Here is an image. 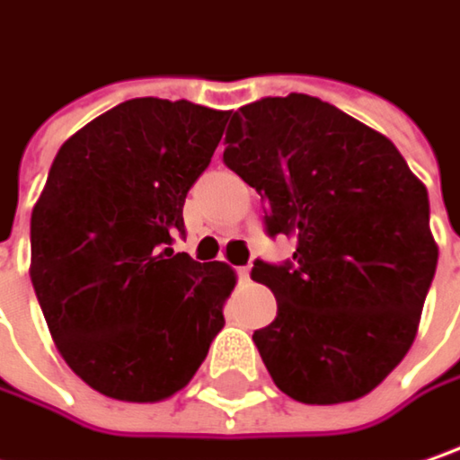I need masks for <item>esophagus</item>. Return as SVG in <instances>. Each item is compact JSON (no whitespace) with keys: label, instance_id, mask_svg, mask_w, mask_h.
I'll list each match as a JSON object with an SVG mask.
<instances>
[{"label":"esophagus","instance_id":"1","mask_svg":"<svg viewBox=\"0 0 460 460\" xmlns=\"http://www.w3.org/2000/svg\"><path fill=\"white\" fill-rule=\"evenodd\" d=\"M236 276H239V281H250V265L236 268Z\"/></svg>","mask_w":460,"mask_h":460}]
</instances>
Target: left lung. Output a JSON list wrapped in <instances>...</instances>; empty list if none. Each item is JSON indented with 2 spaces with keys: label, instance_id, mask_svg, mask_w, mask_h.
<instances>
[{
  "label": "left lung",
  "instance_id": "1",
  "mask_svg": "<svg viewBox=\"0 0 460 460\" xmlns=\"http://www.w3.org/2000/svg\"><path fill=\"white\" fill-rule=\"evenodd\" d=\"M224 164L262 198L268 234L296 239L284 265L252 268L279 302L252 336L273 383L317 406L375 391L411 349L435 279L427 187L385 135L305 93L242 106Z\"/></svg>",
  "mask_w": 460,
  "mask_h": 460
}]
</instances>
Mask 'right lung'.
<instances>
[{
    "label": "right lung",
    "instance_id": "right-lung-1",
    "mask_svg": "<svg viewBox=\"0 0 460 460\" xmlns=\"http://www.w3.org/2000/svg\"><path fill=\"white\" fill-rule=\"evenodd\" d=\"M229 111L132 98L59 148L31 216V281L69 369L117 401L181 391L224 328L226 262L174 252Z\"/></svg>",
    "mask_w": 460,
    "mask_h": 460
}]
</instances>
